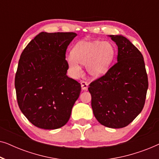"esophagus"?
Wrapping results in <instances>:
<instances>
[{
    "label": "esophagus",
    "mask_w": 159,
    "mask_h": 159,
    "mask_svg": "<svg viewBox=\"0 0 159 159\" xmlns=\"http://www.w3.org/2000/svg\"><path fill=\"white\" fill-rule=\"evenodd\" d=\"M81 86H82V89L83 90H88V83L85 81H81Z\"/></svg>",
    "instance_id": "34e87169"
}]
</instances>
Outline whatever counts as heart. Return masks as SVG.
Here are the masks:
<instances>
[{
  "mask_svg": "<svg viewBox=\"0 0 159 159\" xmlns=\"http://www.w3.org/2000/svg\"><path fill=\"white\" fill-rule=\"evenodd\" d=\"M114 48L111 43L99 40H82L74 48L72 53L66 56V61L72 72H82L80 64L86 65L88 72L93 77L106 73L114 57Z\"/></svg>",
  "mask_w": 159,
  "mask_h": 159,
  "instance_id": "obj_1",
  "label": "heart"
}]
</instances>
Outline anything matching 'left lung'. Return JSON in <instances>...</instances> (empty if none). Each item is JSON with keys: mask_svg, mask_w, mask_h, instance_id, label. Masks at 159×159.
Wrapping results in <instances>:
<instances>
[{"mask_svg": "<svg viewBox=\"0 0 159 159\" xmlns=\"http://www.w3.org/2000/svg\"><path fill=\"white\" fill-rule=\"evenodd\" d=\"M118 46L117 62L89 84L94 116L102 125L122 128L142 111L148 80L140 51L121 35H110Z\"/></svg>", "mask_w": 159, "mask_h": 159, "instance_id": "8db88e82", "label": "left lung"}]
</instances>
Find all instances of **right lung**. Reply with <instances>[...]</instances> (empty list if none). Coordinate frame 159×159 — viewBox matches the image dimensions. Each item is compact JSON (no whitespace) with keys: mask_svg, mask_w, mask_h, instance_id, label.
<instances>
[{"mask_svg":"<svg viewBox=\"0 0 159 159\" xmlns=\"http://www.w3.org/2000/svg\"><path fill=\"white\" fill-rule=\"evenodd\" d=\"M75 32H42L21 54L15 76L19 107L32 125L45 129L63 127L80 96L81 84L66 75V52Z\"/></svg>","mask_w":159,"mask_h":159,"instance_id":"add662e5","label":"right lung"}]
</instances>
